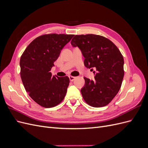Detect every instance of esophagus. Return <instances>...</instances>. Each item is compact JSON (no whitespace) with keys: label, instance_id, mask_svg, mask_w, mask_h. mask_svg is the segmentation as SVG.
<instances>
[{"label":"esophagus","instance_id":"obj_1","mask_svg":"<svg viewBox=\"0 0 148 148\" xmlns=\"http://www.w3.org/2000/svg\"><path fill=\"white\" fill-rule=\"evenodd\" d=\"M75 78H76L75 77H73V76H69V79H70V82H73L75 79Z\"/></svg>","mask_w":148,"mask_h":148}]
</instances>
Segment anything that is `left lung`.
<instances>
[{
  "mask_svg": "<svg viewBox=\"0 0 148 148\" xmlns=\"http://www.w3.org/2000/svg\"><path fill=\"white\" fill-rule=\"evenodd\" d=\"M71 45L78 46L84 57L87 69H95L94 80L84 77L81 89L84 101L94 107H101L111 102L119 91L124 76L123 56L110 40L100 35H75Z\"/></svg>",
  "mask_w": 148,
  "mask_h": 148,
  "instance_id": "obj_1",
  "label": "left lung"
}]
</instances>
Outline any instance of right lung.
<instances>
[{"instance_id": "1", "label": "right lung", "mask_w": 148, "mask_h": 148, "mask_svg": "<svg viewBox=\"0 0 148 148\" xmlns=\"http://www.w3.org/2000/svg\"><path fill=\"white\" fill-rule=\"evenodd\" d=\"M73 36L41 35L29 44L21 56L20 76L23 86L32 99L45 108L59 104L66 95L69 78L55 77L50 71L61 50Z\"/></svg>"}]
</instances>
